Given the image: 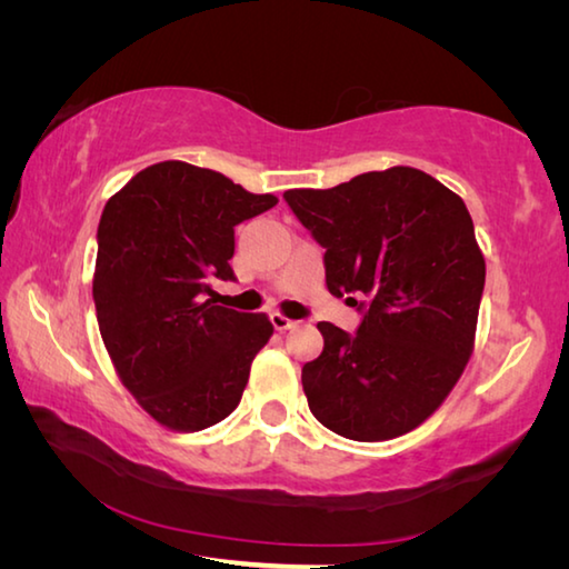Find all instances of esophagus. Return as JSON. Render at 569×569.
Wrapping results in <instances>:
<instances>
[{
	"label": "esophagus",
	"instance_id": "esophagus-1",
	"mask_svg": "<svg viewBox=\"0 0 569 569\" xmlns=\"http://www.w3.org/2000/svg\"><path fill=\"white\" fill-rule=\"evenodd\" d=\"M271 323H273V329L276 331H288V329H293V326H296V321L293 319H286V316L283 313H271Z\"/></svg>",
	"mask_w": 569,
	"mask_h": 569
}]
</instances>
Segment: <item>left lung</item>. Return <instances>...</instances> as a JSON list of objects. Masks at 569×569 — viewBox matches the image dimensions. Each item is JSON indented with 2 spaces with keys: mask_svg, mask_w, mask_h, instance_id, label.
Instances as JSON below:
<instances>
[{
  "mask_svg": "<svg viewBox=\"0 0 569 569\" xmlns=\"http://www.w3.org/2000/svg\"><path fill=\"white\" fill-rule=\"evenodd\" d=\"M283 198L326 248L329 291L361 313L356 333L319 323L323 351L301 371L308 409L353 441L407 435L449 397L475 346L485 258L465 200L403 166Z\"/></svg>",
  "mask_w": 569,
  "mask_h": 569,
  "instance_id": "8db88e82",
  "label": "left lung"
}]
</instances>
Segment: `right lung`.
Wrapping results in <instances>:
<instances>
[{
    "label": "right lung",
    "mask_w": 569,
    "mask_h": 569,
    "mask_svg": "<svg viewBox=\"0 0 569 569\" xmlns=\"http://www.w3.org/2000/svg\"><path fill=\"white\" fill-rule=\"evenodd\" d=\"M276 203L223 172L166 160L104 206L92 281L100 333L124 387L162 427L208 429L243 397L273 326L208 296L216 278L236 281V226Z\"/></svg>",
    "instance_id": "add662e5"
}]
</instances>
